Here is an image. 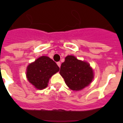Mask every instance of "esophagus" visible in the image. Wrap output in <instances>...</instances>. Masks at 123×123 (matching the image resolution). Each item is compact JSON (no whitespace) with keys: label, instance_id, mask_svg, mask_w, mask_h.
<instances>
[{"label":"esophagus","instance_id":"esophagus-1","mask_svg":"<svg viewBox=\"0 0 123 123\" xmlns=\"http://www.w3.org/2000/svg\"><path fill=\"white\" fill-rule=\"evenodd\" d=\"M57 64L59 67H61V62H57Z\"/></svg>","mask_w":123,"mask_h":123}]
</instances>
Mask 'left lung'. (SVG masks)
<instances>
[{
    "label": "left lung",
    "mask_w": 123,
    "mask_h": 123,
    "mask_svg": "<svg viewBox=\"0 0 123 123\" xmlns=\"http://www.w3.org/2000/svg\"><path fill=\"white\" fill-rule=\"evenodd\" d=\"M66 84L71 89L79 91L92 82L93 71L87 62L79 61L73 55H68L59 71Z\"/></svg>",
    "instance_id": "left-lung-1"
}]
</instances>
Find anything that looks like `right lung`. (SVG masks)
Returning <instances> with one entry per match:
<instances>
[{
	"label": "right lung",
	"instance_id": "add662e5",
	"mask_svg": "<svg viewBox=\"0 0 123 123\" xmlns=\"http://www.w3.org/2000/svg\"><path fill=\"white\" fill-rule=\"evenodd\" d=\"M59 71V68L53 60L42 56L28 66L27 77L36 88L41 90L47 87L50 77Z\"/></svg>",
	"mask_w": 123,
	"mask_h": 123
}]
</instances>
